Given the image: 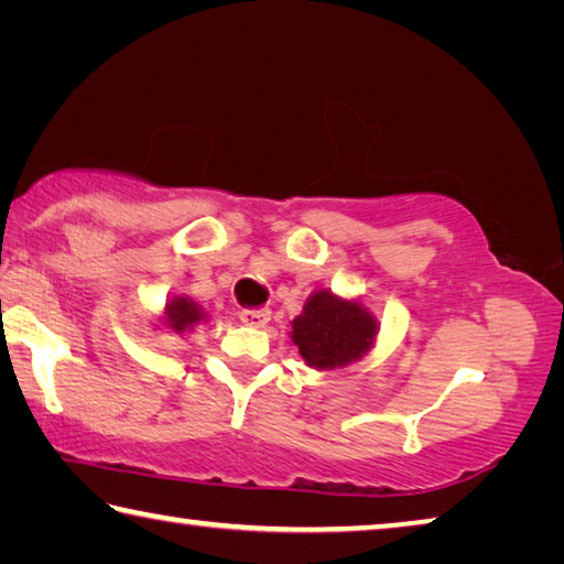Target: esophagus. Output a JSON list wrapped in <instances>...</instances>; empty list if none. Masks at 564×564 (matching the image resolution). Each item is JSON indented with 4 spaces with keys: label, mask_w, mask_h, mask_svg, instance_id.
Wrapping results in <instances>:
<instances>
[{
    "label": "esophagus",
    "mask_w": 564,
    "mask_h": 564,
    "mask_svg": "<svg viewBox=\"0 0 564 564\" xmlns=\"http://www.w3.org/2000/svg\"><path fill=\"white\" fill-rule=\"evenodd\" d=\"M238 318H241V323H246V326H253V328H263L265 323L271 321V311L269 308H253V311H241L238 313Z\"/></svg>",
    "instance_id": "esophagus-1"
}]
</instances>
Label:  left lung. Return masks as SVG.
Masks as SVG:
<instances>
[{
    "instance_id": "1",
    "label": "left lung",
    "mask_w": 564,
    "mask_h": 564,
    "mask_svg": "<svg viewBox=\"0 0 564 564\" xmlns=\"http://www.w3.org/2000/svg\"><path fill=\"white\" fill-rule=\"evenodd\" d=\"M376 333V318L358 301H343L330 291H318L293 321L291 338L308 366L333 370L366 356Z\"/></svg>"
}]
</instances>
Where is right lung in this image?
<instances>
[{"instance_id":"right-lung-1","label":"right lung","mask_w":564,"mask_h":564,"mask_svg":"<svg viewBox=\"0 0 564 564\" xmlns=\"http://www.w3.org/2000/svg\"><path fill=\"white\" fill-rule=\"evenodd\" d=\"M198 321H204L202 305H196L191 299H174L166 303V326L176 333L194 328Z\"/></svg>"}]
</instances>
